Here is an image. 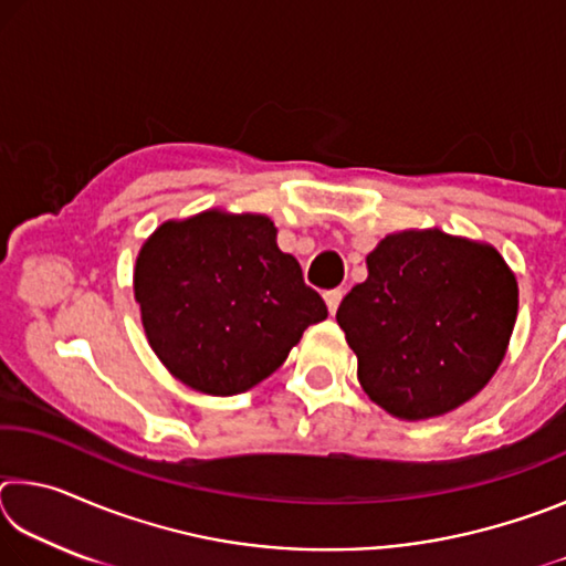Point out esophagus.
I'll use <instances>...</instances> for the list:
<instances>
[{
    "mask_svg": "<svg viewBox=\"0 0 566 566\" xmlns=\"http://www.w3.org/2000/svg\"><path fill=\"white\" fill-rule=\"evenodd\" d=\"M342 290H329V292H324V302H327V310H329V314H337V310H339V302H342Z\"/></svg>",
    "mask_w": 566,
    "mask_h": 566,
    "instance_id": "1",
    "label": "esophagus"
}]
</instances>
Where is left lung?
<instances>
[{"label":"left lung","instance_id":"8db88e82","mask_svg":"<svg viewBox=\"0 0 566 566\" xmlns=\"http://www.w3.org/2000/svg\"><path fill=\"white\" fill-rule=\"evenodd\" d=\"M337 322L371 401L427 419L472 399L500 367L520 290L490 244L427 229L381 239Z\"/></svg>","mask_w":566,"mask_h":566}]
</instances>
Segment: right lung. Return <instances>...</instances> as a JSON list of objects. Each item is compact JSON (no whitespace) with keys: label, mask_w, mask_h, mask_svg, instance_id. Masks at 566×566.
<instances>
[{"label":"right lung","mask_w":566,"mask_h":566,"mask_svg":"<svg viewBox=\"0 0 566 566\" xmlns=\"http://www.w3.org/2000/svg\"><path fill=\"white\" fill-rule=\"evenodd\" d=\"M134 296L161 364L214 397L260 385L310 324L327 319V304L262 214L161 224L137 256Z\"/></svg>","instance_id":"add662e5"}]
</instances>
